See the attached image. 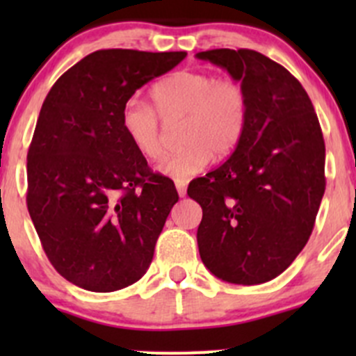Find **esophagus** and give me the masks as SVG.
Here are the masks:
<instances>
[{
    "mask_svg": "<svg viewBox=\"0 0 356 356\" xmlns=\"http://www.w3.org/2000/svg\"><path fill=\"white\" fill-rule=\"evenodd\" d=\"M175 188H177V193L181 198H184L186 196V189H188V186H186L184 181H175Z\"/></svg>",
    "mask_w": 356,
    "mask_h": 356,
    "instance_id": "1",
    "label": "esophagus"
}]
</instances>
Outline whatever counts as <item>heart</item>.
<instances>
[{
    "label": "heart",
    "instance_id": "b5f03b06",
    "mask_svg": "<svg viewBox=\"0 0 356 356\" xmlns=\"http://www.w3.org/2000/svg\"><path fill=\"white\" fill-rule=\"evenodd\" d=\"M152 105L129 99L120 111V127L132 146L148 160L163 155L160 117H182L179 152L161 161L160 170L177 181L191 177L238 148L245 134L250 99L243 82L210 72L179 70L160 79L149 91Z\"/></svg>",
    "mask_w": 356,
    "mask_h": 356
}]
</instances>
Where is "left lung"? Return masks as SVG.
<instances>
[{
    "label": "left lung",
    "mask_w": 356,
    "mask_h": 356,
    "mask_svg": "<svg viewBox=\"0 0 356 356\" xmlns=\"http://www.w3.org/2000/svg\"><path fill=\"white\" fill-rule=\"evenodd\" d=\"M248 91L245 134L231 156L189 184L203 210L204 267L232 284H261L286 270L310 238L325 191V145L307 91L253 49L198 53Z\"/></svg>",
    "instance_id": "obj_1"
}]
</instances>
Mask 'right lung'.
Masks as SVG:
<instances>
[{"mask_svg": "<svg viewBox=\"0 0 356 356\" xmlns=\"http://www.w3.org/2000/svg\"><path fill=\"white\" fill-rule=\"evenodd\" d=\"M186 51L99 49L53 84L27 153V208L60 275L95 293L134 284L179 195L120 127L124 103Z\"/></svg>", "mask_w": 356, "mask_h": 356, "instance_id": "1", "label": "right lung"}]
</instances>
